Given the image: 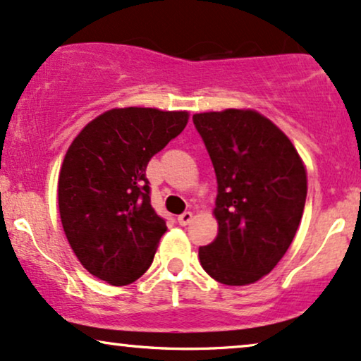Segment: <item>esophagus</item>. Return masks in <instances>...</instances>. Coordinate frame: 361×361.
I'll list each match as a JSON object with an SVG mask.
<instances>
[{
	"label": "esophagus",
	"mask_w": 361,
	"mask_h": 361,
	"mask_svg": "<svg viewBox=\"0 0 361 361\" xmlns=\"http://www.w3.org/2000/svg\"><path fill=\"white\" fill-rule=\"evenodd\" d=\"M191 218H193V213L185 212V213H181L180 216H178V223H180L181 226H186L191 221Z\"/></svg>",
	"instance_id": "esophagus-1"
}]
</instances>
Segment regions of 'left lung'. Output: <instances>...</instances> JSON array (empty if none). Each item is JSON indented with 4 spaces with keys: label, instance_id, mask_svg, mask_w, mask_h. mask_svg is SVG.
<instances>
[{
    "label": "left lung",
    "instance_id": "obj_1",
    "mask_svg": "<svg viewBox=\"0 0 361 361\" xmlns=\"http://www.w3.org/2000/svg\"><path fill=\"white\" fill-rule=\"evenodd\" d=\"M216 175L218 235L200 246V262L223 285L268 275L298 230L307 171L280 128L252 109L193 115Z\"/></svg>",
    "mask_w": 361,
    "mask_h": 361
}]
</instances>
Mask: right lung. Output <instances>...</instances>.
I'll return each instance as SVG.
<instances>
[{"label": "right lung", "instance_id": "right-lung-1", "mask_svg": "<svg viewBox=\"0 0 361 361\" xmlns=\"http://www.w3.org/2000/svg\"><path fill=\"white\" fill-rule=\"evenodd\" d=\"M186 123V111L109 109L68 148L58 181L59 214L91 275L121 286L149 268L166 221L152 207L147 166Z\"/></svg>", "mask_w": 361, "mask_h": 361}]
</instances>
